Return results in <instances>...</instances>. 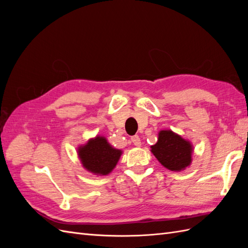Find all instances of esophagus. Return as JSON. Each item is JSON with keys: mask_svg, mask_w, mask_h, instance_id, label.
<instances>
[{"mask_svg": "<svg viewBox=\"0 0 248 248\" xmlns=\"http://www.w3.org/2000/svg\"><path fill=\"white\" fill-rule=\"evenodd\" d=\"M131 141L133 142V145L137 146V147H140V146L141 145L140 139L139 136H133V137H131Z\"/></svg>", "mask_w": 248, "mask_h": 248, "instance_id": "obj_1", "label": "esophagus"}]
</instances>
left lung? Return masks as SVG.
I'll list each match as a JSON object with an SVG mask.
<instances>
[{"label":"left lung","mask_w":248,"mask_h":248,"mask_svg":"<svg viewBox=\"0 0 248 248\" xmlns=\"http://www.w3.org/2000/svg\"><path fill=\"white\" fill-rule=\"evenodd\" d=\"M151 152L164 168L179 171L190 166L192 145L171 130H161L158 140L151 146Z\"/></svg>","instance_id":"left-lung-1"}]
</instances>
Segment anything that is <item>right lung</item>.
<instances>
[{
    "instance_id": "right-lung-1",
    "label": "right lung",
    "mask_w": 248,
    "mask_h": 248,
    "mask_svg": "<svg viewBox=\"0 0 248 248\" xmlns=\"http://www.w3.org/2000/svg\"><path fill=\"white\" fill-rule=\"evenodd\" d=\"M82 167L95 175L106 176L115 169L122 154L121 150L112 148L108 140L97 136L78 149Z\"/></svg>"
}]
</instances>
